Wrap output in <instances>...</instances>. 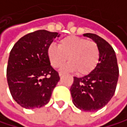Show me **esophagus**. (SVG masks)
<instances>
[{"label":"esophagus","instance_id":"esophagus-1","mask_svg":"<svg viewBox=\"0 0 127 127\" xmlns=\"http://www.w3.org/2000/svg\"><path fill=\"white\" fill-rule=\"evenodd\" d=\"M63 75H64V72H59V76H62Z\"/></svg>","mask_w":127,"mask_h":127}]
</instances>
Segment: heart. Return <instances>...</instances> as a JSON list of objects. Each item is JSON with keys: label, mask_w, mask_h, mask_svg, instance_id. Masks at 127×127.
<instances>
[{"label": "heart", "mask_w": 127, "mask_h": 127, "mask_svg": "<svg viewBox=\"0 0 127 127\" xmlns=\"http://www.w3.org/2000/svg\"><path fill=\"white\" fill-rule=\"evenodd\" d=\"M47 55L54 68L69 61L62 69L76 71L80 75H87L95 69L100 58L98 45L94 41L76 36H69L62 39L58 46L51 44L47 50Z\"/></svg>", "instance_id": "obj_1"}]
</instances>
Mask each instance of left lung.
I'll return each instance as SVG.
<instances>
[{"label":"left lung","mask_w":127,"mask_h":127,"mask_svg":"<svg viewBox=\"0 0 127 127\" xmlns=\"http://www.w3.org/2000/svg\"><path fill=\"white\" fill-rule=\"evenodd\" d=\"M98 45L99 62L95 69L83 77L74 76L70 88L72 102L79 109L95 112L105 106L115 93L119 78L116 53L112 46L94 33H84Z\"/></svg>","instance_id":"1"}]
</instances>
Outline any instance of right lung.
Listing matches in <instances>:
<instances>
[{"label":"right lung","mask_w":127,"mask_h":127,"mask_svg":"<svg viewBox=\"0 0 127 127\" xmlns=\"http://www.w3.org/2000/svg\"><path fill=\"white\" fill-rule=\"evenodd\" d=\"M58 32L37 30L22 36L10 52L7 80L13 99L28 109L40 108L49 102L60 77L51 65L47 47Z\"/></svg>","instance_id":"right-lung-1"}]
</instances>
